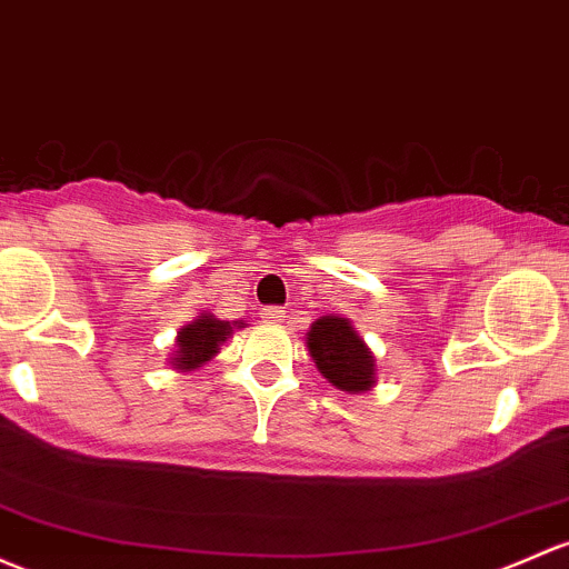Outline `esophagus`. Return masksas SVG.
<instances>
[{
  "label": "esophagus",
  "mask_w": 569,
  "mask_h": 569,
  "mask_svg": "<svg viewBox=\"0 0 569 569\" xmlns=\"http://www.w3.org/2000/svg\"><path fill=\"white\" fill-rule=\"evenodd\" d=\"M261 319L269 321V325H278V321L286 319V310L278 308V305H267V308H261Z\"/></svg>",
  "instance_id": "1"
}]
</instances>
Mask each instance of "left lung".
<instances>
[{"label": "left lung", "mask_w": 569, "mask_h": 569, "mask_svg": "<svg viewBox=\"0 0 569 569\" xmlns=\"http://www.w3.org/2000/svg\"><path fill=\"white\" fill-rule=\"evenodd\" d=\"M308 351L330 385L346 392H365L373 385V355L360 335L340 316H325L308 332Z\"/></svg>", "instance_id": "1"}]
</instances>
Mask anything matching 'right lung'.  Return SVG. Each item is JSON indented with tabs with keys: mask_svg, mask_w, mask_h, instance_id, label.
I'll return each instance as SVG.
<instances>
[{
	"mask_svg": "<svg viewBox=\"0 0 569 569\" xmlns=\"http://www.w3.org/2000/svg\"><path fill=\"white\" fill-rule=\"evenodd\" d=\"M231 332L229 321L212 319V316H199L193 325L184 327L177 338V355L174 365L179 370L199 368L207 360H212L218 355V343L226 340V335Z\"/></svg>",
	"mask_w": 569,
	"mask_h": 569,
	"instance_id": "right-lung-1",
	"label": "right lung"
}]
</instances>
